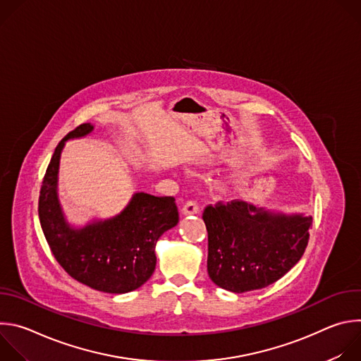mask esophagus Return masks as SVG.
<instances>
[{"label":"esophagus","instance_id":"1","mask_svg":"<svg viewBox=\"0 0 361 361\" xmlns=\"http://www.w3.org/2000/svg\"><path fill=\"white\" fill-rule=\"evenodd\" d=\"M200 212V205L197 201L190 200L183 205V214L184 216H191V214H197Z\"/></svg>","mask_w":361,"mask_h":361}]
</instances>
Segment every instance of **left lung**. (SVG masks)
Instances as JSON below:
<instances>
[{
  "mask_svg": "<svg viewBox=\"0 0 361 361\" xmlns=\"http://www.w3.org/2000/svg\"><path fill=\"white\" fill-rule=\"evenodd\" d=\"M202 220L209 276L233 293L264 288L288 273L304 254L313 224L310 216L276 213L237 198L207 205Z\"/></svg>",
  "mask_w": 361,
  "mask_h": 361,
  "instance_id": "1",
  "label": "left lung"
}]
</instances>
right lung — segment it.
Segmentation results:
<instances>
[{"instance_id": "add662e5", "label": "right lung", "mask_w": 361, "mask_h": 361, "mask_svg": "<svg viewBox=\"0 0 361 361\" xmlns=\"http://www.w3.org/2000/svg\"><path fill=\"white\" fill-rule=\"evenodd\" d=\"M90 123L68 133L57 145L45 171L38 216L42 233L60 266L77 281L111 294L141 287L156 270V244L178 223L174 197L135 192L127 207L107 220L71 226L59 200V169L66 141L88 135Z\"/></svg>"}]
</instances>
